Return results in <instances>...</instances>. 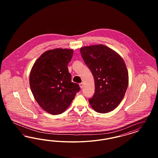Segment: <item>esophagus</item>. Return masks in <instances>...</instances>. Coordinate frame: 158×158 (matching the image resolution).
I'll use <instances>...</instances> for the list:
<instances>
[{
    "instance_id": "1",
    "label": "esophagus",
    "mask_w": 158,
    "mask_h": 158,
    "mask_svg": "<svg viewBox=\"0 0 158 158\" xmlns=\"http://www.w3.org/2000/svg\"><path fill=\"white\" fill-rule=\"evenodd\" d=\"M79 86H80V87H81V88H83V86H84V85H83V83L82 82V83H79Z\"/></svg>"
}]
</instances>
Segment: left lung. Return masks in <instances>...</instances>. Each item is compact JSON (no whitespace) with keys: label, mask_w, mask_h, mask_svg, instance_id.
<instances>
[{"label":"left lung","mask_w":158,"mask_h":158,"mask_svg":"<svg viewBox=\"0 0 158 158\" xmlns=\"http://www.w3.org/2000/svg\"><path fill=\"white\" fill-rule=\"evenodd\" d=\"M81 56L95 80V94L89 99L99 113L113 111L120 104L127 89L128 74L120 56L104 45L82 47Z\"/></svg>","instance_id":"8db88e82"}]
</instances>
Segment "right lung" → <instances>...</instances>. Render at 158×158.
Segmentation results:
<instances>
[{
  "mask_svg": "<svg viewBox=\"0 0 158 158\" xmlns=\"http://www.w3.org/2000/svg\"><path fill=\"white\" fill-rule=\"evenodd\" d=\"M73 50L56 48L41 55L30 75L31 90L40 106L53 115L63 113L80 90L72 82L68 66Z\"/></svg>",
  "mask_w": 158,
  "mask_h": 158,
  "instance_id": "1",
  "label": "right lung"
}]
</instances>
